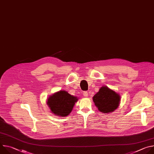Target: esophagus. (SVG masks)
Returning <instances> with one entry per match:
<instances>
[{"mask_svg":"<svg viewBox=\"0 0 154 154\" xmlns=\"http://www.w3.org/2000/svg\"><path fill=\"white\" fill-rule=\"evenodd\" d=\"M83 96L84 97H88V93L86 92V91H84L83 92Z\"/></svg>","mask_w":154,"mask_h":154,"instance_id":"1","label":"esophagus"}]
</instances>
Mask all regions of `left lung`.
Listing matches in <instances>:
<instances>
[{"label": "left lung", "mask_w": 154, "mask_h": 154, "mask_svg": "<svg viewBox=\"0 0 154 154\" xmlns=\"http://www.w3.org/2000/svg\"><path fill=\"white\" fill-rule=\"evenodd\" d=\"M93 100L99 112L103 113H111L118 108L121 96L108 86H102L93 96Z\"/></svg>", "instance_id": "8db88e82"}]
</instances>
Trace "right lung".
Here are the masks:
<instances>
[{
	"mask_svg": "<svg viewBox=\"0 0 154 154\" xmlns=\"http://www.w3.org/2000/svg\"><path fill=\"white\" fill-rule=\"evenodd\" d=\"M78 100L77 97L71 95L66 91L60 90L48 97L47 104L52 113L60 117H65L71 113Z\"/></svg>",
	"mask_w": 154,
	"mask_h": 154,
	"instance_id": "1",
	"label": "right lung"
}]
</instances>
